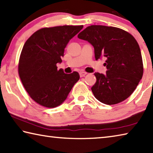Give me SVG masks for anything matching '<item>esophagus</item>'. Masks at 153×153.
<instances>
[{
	"instance_id": "obj_1",
	"label": "esophagus",
	"mask_w": 153,
	"mask_h": 153,
	"mask_svg": "<svg viewBox=\"0 0 153 153\" xmlns=\"http://www.w3.org/2000/svg\"><path fill=\"white\" fill-rule=\"evenodd\" d=\"M86 74H87V73H86V72H85V71H80L79 72V76L81 77H84Z\"/></svg>"
}]
</instances>
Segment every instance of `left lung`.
Here are the masks:
<instances>
[{"instance_id":"left-lung-1","label":"left lung","mask_w":153,"mask_h":153,"mask_svg":"<svg viewBox=\"0 0 153 153\" xmlns=\"http://www.w3.org/2000/svg\"><path fill=\"white\" fill-rule=\"evenodd\" d=\"M77 37L94 46L96 60L106 59V74H94L96 82L91 89L95 98L107 105L128 98L143 75L142 55L135 38L123 29L104 25L86 27Z\"/></svg>"}]
</instances>
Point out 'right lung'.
Segmentation results:
<instances>
[{
	"instance_id": "obj_1",
	"label": "right lung",
	"mask_w": 153,
	"mask_h": 153,
	"mask_svg": "<svg viewBox=\"0 0 153 153\" xmlns=\"http://www.w3.org/2000/svg\"><path fill=\"white\" fill-rule=\"evenodd\" d=\"M83 25L45 27L27 40L19 61L18 72L25 89L35 102L46 108H55L67 98L79 79L77 71L66 74L58 70L64 49Z\"/></svg>"
}]
</instances>
